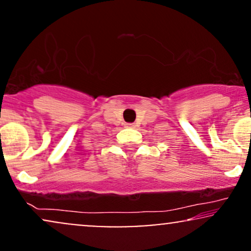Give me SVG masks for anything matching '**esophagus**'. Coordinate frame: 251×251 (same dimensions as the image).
I'll use <instances>...</instances> for the list:
<instances>
[{
	"label": "esophagus",
	"mask_w": 251,
	"mask_h": 251,
	"mask_svg": "<svg viewBox=\"0 0 251 251\" xmlns=\"http://www.w3.org/2000/svg\"><path fill=\"white\" fill-rule=\"evenodd\" d=\"M134 125H132V123H128V125H126V126H132Z\"/></svg>",
	"instance_id": "1"
}]
</instances>
